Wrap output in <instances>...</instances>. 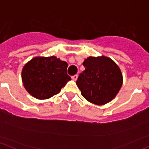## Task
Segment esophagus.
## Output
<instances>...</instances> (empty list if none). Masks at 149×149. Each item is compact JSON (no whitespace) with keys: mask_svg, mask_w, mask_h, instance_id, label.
<instances>
[{"mask_svg":"<svg viewBox=\"0 0 149 149\" xmlns=\"http://www.w3.org/2000/svg\"><path fill=\"white\" fill-rule=\"evenodd\" d=\"M71 79H73V81H76V80H77V79H78V76H77V75H74V76H72Z\"/></svg>","mask_w":149,"mask_h":149,"instance_id":"esophagus-1","label":"esophagus"}]
</instances>
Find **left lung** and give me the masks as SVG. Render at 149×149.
Listing matches in <instances>:
<instances>
[{
    "mask_svg": "<svg viewBox=\"0 0 149 149\" xmlns=\"http://www.w3.org/2000/svg\"><path fill=\"white\" fill-rule=\"evenodd\" d=\"M83 65L85 70L76 81L81 95L88 101L98 106L111 101L123 84V75L118 65L105 56H89Z\"/></svg>",
    "mask_w": 149,
    "mask_h": 149,
    "instance_id": "8db88e82",
    "label": "left lung"
}]
</instances>
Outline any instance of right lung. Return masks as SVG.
Returning a JSON list of instances; mask_svg holds the SVG:
<instances>
[{"mask_svg": "<svg viewBox=\"0 0 149 149\" xmlns=\"http://www.w3.org/2000/svg\"><path fill=\"white\" fill-rule=\"evenodd\" d=\"M67 67L68 63L56 56L34 57L22 69L23 86L37 99L51 98L71 80L67 74Z\"/></svg>", "mask_w": 149, "mask_h": 149, "instance_id": "add662e5", "label": "right lung"}]
</instances>
